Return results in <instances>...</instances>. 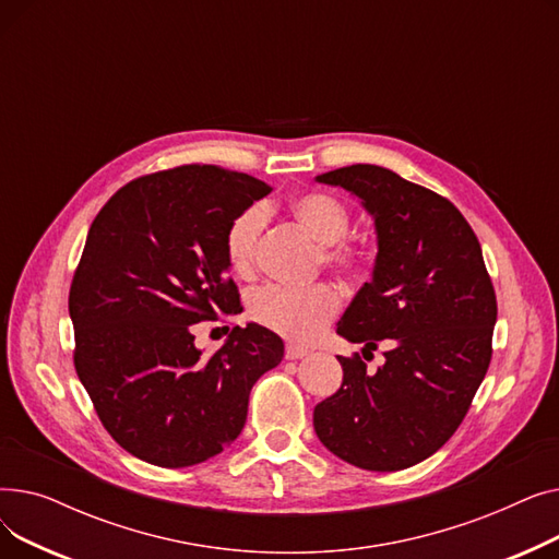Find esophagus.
<instances>
[{"mask_svg":"<svg viewBox=\"0 0 559 559\" xmlns=\"http://www.w3.org/2000/svg\"><path fill=\"white\" fill-rule=\"evenodd\" d=\"M310 354V350L306 346H299V344H287L285 346V358L287 360H301Z\"/></svg>","mask_w":559,"mask_h":559,"instance_id":"obj_1","label":"esophagus"}]
</instances>
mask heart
<instances>
[{
	"label": "heart",
	"mask_w": 559,
	"mask_h": 559,
	"mask_svg": "<svg viewBox=\"0 0 559 559\" xmlns=\"http://www.w3.org/2000/svg\"><path fill=\"white\" fill-rule=\"evenodd\" d=\"M292 213L312 233L314 240L326 245V264L350 276H360L367 270L369 251L362 245L344 238L350 228V213L342 199L321 190L301 192L292 199ZM264 222H267V215H264L262 205L255 203L235 217L226 230L224 247L228 264L242 278H249L255 272ZM340 306L342 295L329 283H317L306 289L267 285L253 292L249 314L262 329L285 340L306 344L324 331L329 321L340 312Z\"/></svg>",
	"instance_id": "b5f03b06"
}]
</instances>
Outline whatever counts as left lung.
<instances>
[{
  "label": "left lung",
  "mask_w": 559,
  "mask_h": 559,
  "mask_svg": "<svg viewBox=\"0 0 559 559\" xmlns=\"http://www.w3.org/2000/svg\"><path fill=\"white\" fill-rule=\"evenodd\" d=\"M356 194L373 217V278L337 333L390 346L376 373L337 356L344 380L317 403L314 432L331 453L367 472H401L442 449L462 424L491 360L496 292L474 228L455 205L378 165L317 176Z\"/></svg>",
  "instance_id": "left-lung-1"
}]
</instances>
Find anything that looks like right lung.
<instances>
[{
	"mask_svg": "<svg viewBox=\"0 0 559 559\" xmlns=\"http://www.w3.org/2000/svg\"><path fill=\"white\" fill-rule=\"evenodd\" d=\"M272 188L217 165L140 176L95 217L70 287L74 369L110 437L165 468L205 462L247 421L255 380L283 340L235 326L203 356L199 321L242 312L228 278L230 222Z\"/></svg>",
	"mask_w": 559,
	"mask_h": 559,
	"instance_id": "right-lung-1",
	"label": "right lung"
}]
</instances>
